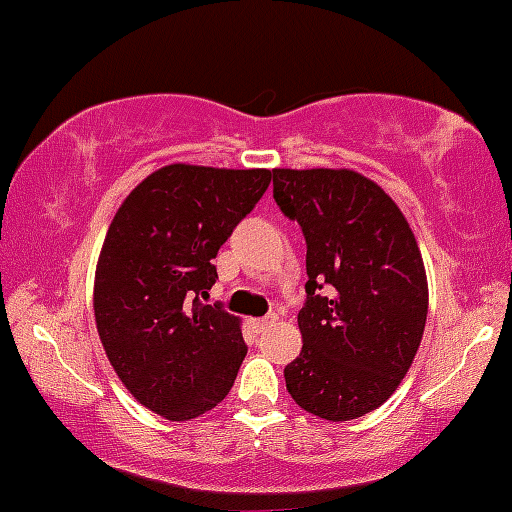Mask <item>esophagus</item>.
Here are the masks:
<instances>
[{"label": "esophagus", "instance_id": "34e87169", "mask_svg": "<svg viewBox=\"0 0 512 512\" xmlns=\"http://www.w3.org/2000/svg\"><path fill=\"white\" fill-rule=\"evenodd\" d=\"M250 323H252V328L257 330V333H262V330L272 328V325L277 323V316H274V313H272V316H265V318H252Z\"/></svg>", "mask_w": 512, "mask_h": 512}]
</instances>
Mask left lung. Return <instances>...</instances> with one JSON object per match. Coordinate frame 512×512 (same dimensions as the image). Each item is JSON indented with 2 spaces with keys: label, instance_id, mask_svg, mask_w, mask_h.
<instances>
[{
  "label": "left lung",
  "instance_id": "left-lung-1",
  "mask_svg": "<svg viewBox=\"0 0 512 512\" xmlns=\"http://www.w3.org/2000/svg\"><path fill=\"white\" fill-rule=\"evenodd\" d=\"M274 199L306 235L301 355L286 391L303 411L362 418L401 386L423 340L428 274L413 228L374 179L347 167H274ZM326 296H319V289Z\"/></svg>",
  "mask_w": 512,
  "mask_h": 512
}]
</instances>
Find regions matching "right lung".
<instances>
[{"instance_id": "1", "label": "right lung", "mask_w": 512, "mask_h": 512, "mask_svg": "<svg viewBox=\"0 0 512 512\" xmlns=\"http://www.w3.org/2000/svg\"><path fill=\"white\" fill-rule=\"evenodd\" d=\"M272 170L172 162L123 199L94 272L106 357L140 406L192 420L228 396L247 355L243 320L204 306L218 247L252 211Z\"/></svg>"}]
</instances>
